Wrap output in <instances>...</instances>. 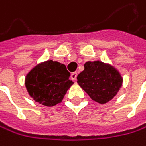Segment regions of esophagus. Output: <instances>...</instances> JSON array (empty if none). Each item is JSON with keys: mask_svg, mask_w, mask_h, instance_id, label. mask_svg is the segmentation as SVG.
I'll list each match as a JSON object with an SVG mask.
<instances>
[{"mask_svg": "<svg viewBox=\"0 0 146 146\" xmlns=\"http://www.w3.org/2000/svg\"><path fill=\"white\" fill-rule=\"evenodd\" d=\"M71 78H72V80L76 81V78H77V72H72V74H71Z\"/></svg>", "mask_w": 146, "mask_h": 146, "instance_id": "1", "label": "esophagus"}]
</instances>
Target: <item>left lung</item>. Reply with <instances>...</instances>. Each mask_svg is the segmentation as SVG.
<instances>
[{"label":"left lung","instance_id":"8db88e82","mask_svg":"<svg viewBox=\"0 0 146 146\" xmlns=\"http://www.w3.org/2000/svg\"><path fill=\"white\" fill-rule=\"evenodd\" d=\"M77 82L92 100L105 104L117 94L123 78L111 64L89 61L84 64V70L78 74Z\"/></svg>","mask_w":146,"mask_h":146}]
</instances>
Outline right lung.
Returning <instances> with one entry per match:
<instances>
[{
	"instance_id": "right-lung-1",
	"label": "right lung",
	"mask_w": 146,
	"mask_h": 146,
	"mask_svg": "<svg viewBox=\"0 0 146 146\" xmlns=\"http://www.w3.org/2000/svg\"><path fill=\"white\" fill-rule=\"evenodd\" d=\"M66 66L48 60L34 66L26 75L25 85L36 102L46 107L60 103L74 82L69 79Z\"/></svg>"
}]
</instances>
